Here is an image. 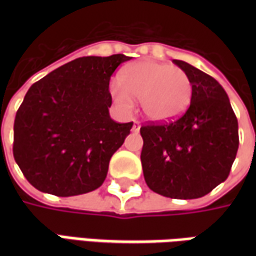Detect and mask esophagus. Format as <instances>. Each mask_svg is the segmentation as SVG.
Returning a JSON list of instances; mask_svg holds the SVG:
<instances>
[{"instance_id":"34e87169","label":"esophagus","mask_w":256,"mask_h":256,"mask_svg":"<svg viewBox=\"0 0 256 256\" xmlns=\"http://www.w3.org/2000/svg\"><path fill=\"white\" fill-rule=\"evenodd\" d=\"M140 128H141L140 122H137V120H133V128H132V130H133L134 133H138Z\"/></svg>"}]
</instances>
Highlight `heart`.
I'll list each match as a JSON object with an SVG mask.
<instances>
[{
  "label": "heart",
  "mask_w": 256,
  "mask_h": 256,
  "mask_svg": "<svg viewBox=\"0 0 256 256\" xmlns=\"http://www.w3.org/2000/svg\"><path fill=\"white\" fill-rule=\"evenodd\" d=\"M114 100L128 108L132 98L141 100V110L152 122H168L186 111L192 98V82L172 64L142 60L124 67L119 82L110 86Z\"/></svg>",
  "instance_id": "obj_1"
}]
</instances>
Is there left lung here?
<instances>
[{"mask_svg":"<svg viewBox=\"0 0 256 256\" xmlns=\"http://www.w3.org/2000/svg\"><path fill=\"white\" fill-rule=\"evenodd\" d=\"M172 62L192 82L190 106L174 122L141 128L142 172L150 189L162 196L203 198L230 172L238 123L218 80L182 60Z\"/></svg>","mask_w":256,"mask_h":256,"instance_id":"1","label":"left lung"}]
</instances>
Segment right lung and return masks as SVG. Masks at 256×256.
<instances>
[{"instance_id":"1","label":"right lung","mask_w":256,"mask_h":256,"mask_svg":"<svg viewBox=\"0 0 256 256\" xmlns=\"http://www.w3.org/2000/svg\"><path fill=\"white\" fill-rule=\"evenodd\" d=\"M132 58H75L31 86L14 118V156L27 181L62 198L100 188L133 123L110 116V79Z\"/></svg>"}]
</instances>
